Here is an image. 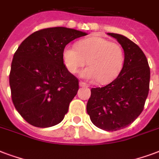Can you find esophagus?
<instances>
[{
    "label": "esophagus",
    "instance_id": "34e87169",
    "mask_svg": "<svg viewBox=\"0 0 159 159\" xmlns=\"http://www.w3.org/2000/svg\"><path fill=\"white\" fill-rule=\"evenodd\" d=\"M79 84H80V87H89V85H88V84H85V83H84V82H82V81H80Z\"/></svg>",
    "mask_w": 159,
    "mask_h": 159
}]
</instances>
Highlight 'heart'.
<instances>
[{
  "label": "heart",
  "instance_id": "b5f03b06",
  "mask_svg": "<svg viewBox=\"0 0 159 159\" xmlns=\"http://www.w3.org/2000/svg\"><path fill=\"white\" fill-rule=\"evenodd\" d=\"M63 60L67 70L76 74L86 63L89 66L80 72L81 78L108 84L117 77L125 62V53L120 44L92 36L79 41L75 46H66Z\"/></svg>",
  "mask_w": 159,
  "mask_h": 159
}]
</instances>
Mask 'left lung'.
Instances as JSON below:
<instances>
[{
  "mask_svg": "<svg viewBox=\"0 0 159 159\" xmlns=\"http://www.w3.org/2000/svg\"><path fill=\"white\" fill-rule=\"evenodd\" d=\"M107 34L123 48V68L111 83L91 89L86 110L95 126L113 132L129 126L143 111L149 91L150 69L137 44L123 35Z\"/></svg>",
  "mask_w": 159,
  "mask_h": 159,
  "instance_id": "left-lung-1",
  "label": "left lung"
}]
</instances>
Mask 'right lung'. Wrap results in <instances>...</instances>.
I'll return each mask as SVG.
<instances>
[{
	"label": "right lung",
	"instance_id": "right-lung-1",
	"mask_svg": "<svg viewBox=\"0 0 159 159\" xmlns=\"http://www.w3.org/2000/svg\"><path fill=\"white\" fill-rule=\"evenodd\" d=\"M85 35L72 28L49 27L20 44L9 82L15 108L29 124L44 128L63 120L79 89L78 79L64 64L63 51L69 43Z\"/></svg>",
	"mask_w": 159,
	"mask_h": 159
}]
</instances>
